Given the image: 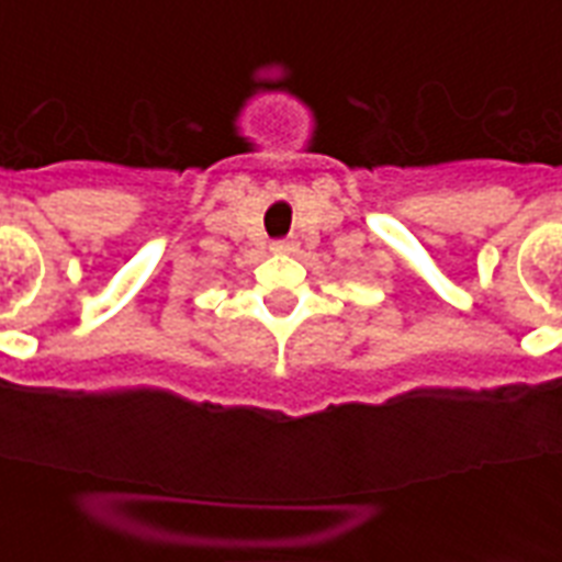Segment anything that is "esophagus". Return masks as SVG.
I'll return each instance as SVG.
<instances>
[{
    "instance_id": "34e87169",
    "label": "esophagus",
    "mask_w": 562,
    "mask_h": 562,
    "mask_svg": "<svg viewBox=\"0 0 562 562\" xmlns=\"http://www.w3.org/2000/svg\"><path fill=\"white\" fill-rule=\"evenodd\" d=\"M271 250H273V254H291V250H294V241H285V239L273 241Z\"/></svg>"
}]
</instances>
